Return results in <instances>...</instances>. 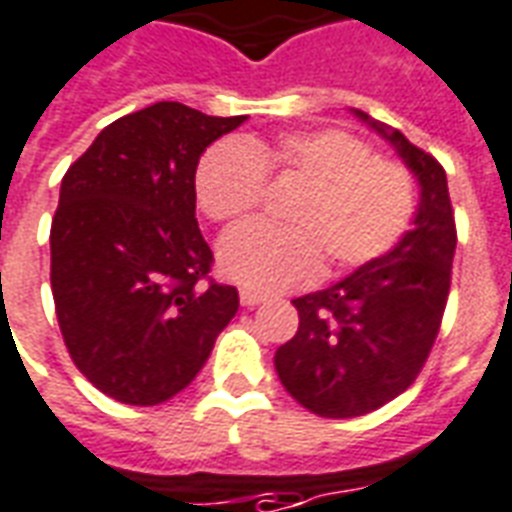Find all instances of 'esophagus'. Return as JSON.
Returning a JSON list of instances; mask_svg holds the SVG:
<instances>
[{
  "instance_id": "1",
  "label": "esophagus",
  "mask_w": 512,
  "mask_h": 512,
  "mask_svg": "<svg viewBox=\"0 0 512 512\" xmlns=\"http://www.w3.org/2000/svg\"><path fill=\"white\" fill-rule=\"evenodd\" d=\"M264 300H267L264 294L251 292V289H242V292H240V302H242V305H245V308H253V305H261V302H264Z\"/></svg>"
}]
</instances>
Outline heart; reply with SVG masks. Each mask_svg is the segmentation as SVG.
<instances>
[{
  "label": "heart",
  "instance_id": "obj_1",
  "mask_svg": "<svg viewBox=\"0 0 512 512\" xmlns=\"http://www.w3.org/2000/svg\"><path fill=\"white\" fill-rule=\"evenodd\" d=\"M267 177L297 179L283 220L229 231L220 272L253 292L308 286L324 270H360L404 237L417 182L404 163L376 158L365 138L341 128L286 130L270 141L223 138L196 166V196L215 223H237L261 204Z\"/></svg>",
  "mask_w": 512,
  "mask_h": 512
}]
</instances>
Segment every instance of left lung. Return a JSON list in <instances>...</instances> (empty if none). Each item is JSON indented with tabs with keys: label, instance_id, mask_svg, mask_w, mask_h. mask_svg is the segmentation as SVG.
<instances>
[{
	"label": "left lung",
	"instance_id": "left-lung-1",
	"mask_svg": "<svg viewBox=\"0 0 512 512\" xmlns=\"http://www.w3.org/2000/svg\"><path fill=\"white\" fill-rule=\"evenodd\" d=\"M371 128L390 138L420 182L414 229L341 283L292 300L300 327L275 352L294 401L335 420L374 412L420 376L442 327L458 240L442 163L398 130Z\"/></svg>",
	"mask_w": 512,
	"mask_h": 512
}]
</instances>
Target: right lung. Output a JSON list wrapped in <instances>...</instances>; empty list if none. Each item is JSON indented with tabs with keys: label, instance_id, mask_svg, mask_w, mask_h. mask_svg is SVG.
<instances>
[{
	"label": "right lung",
	"instance_id": "1",
	"mask_svg": "<svg viewBox=\"0 0 512 512\" xmlns=\"http://www.w3.org/2000/svg\"><path fill=\"white\" fill-rule=\"evenodd\" d=\"M245 117L163 100L111 122L67 169L51 220V292L73 363L119 404L185 390L240 294L210 278L196 166Z\"/></svg>",
	"mask_w": 512,
	"mask_h": 512
}]
</instances>
